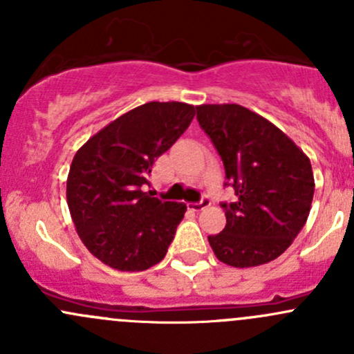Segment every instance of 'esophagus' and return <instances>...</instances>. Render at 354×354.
Here are the masks:
<instances>
[{"label": "esophagus", "instance_id": "1", "mask_svg": "<svg viewBox=\"0 0 354 354\" xmlns=\"http://www.w3.org/2000/svg\"><path fill=\"white\" fill-rule=\"evenodd\" d=\"M210 205V200L207 197L200 198V202H194V203H188V209H192L194 212H198V210L205 209V207Z\"/></svg>", "mask_w": 354, "mask_h": 354}]
</instances>
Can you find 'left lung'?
<instances>
[{
  "label": "left lung",
  "instance_id": "obj_1",
  "mask_svg": "<svg viewBox=\"0 0 354 354\" xmlns=\"http://www.w3.org/2000/svg\"><path fill=\"white\" fill-rule=\"evenodd\" d=\"M226 171L234 202H221L226 227L209 236L221 262L262 266L292 243L308 219L315 181L310 159L266 118L238 104L197 108Z\"/></svg>",
  "mask_w": 354,
  "mask_h": 354
}]
</instances>
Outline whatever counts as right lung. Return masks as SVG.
<instances>
[{
    "mask_svg": "<svg viewBox=\"0 0 354 354\" xmlns=\"http://www.w3.org/2000/svg\"><path fill=\"white\" fill-rule=\"evenodd\" d=\"M195 108L147 102L88 138L73 157L66 200L88 252L118 270H145L166 257L187 212L142 192L156 159L185 133Z\"/></svg>",
    "mask_w": 354,
    "mask_h": 354,
    "instance_id": "1",
    "label": "right lung"
}]
</instances>
